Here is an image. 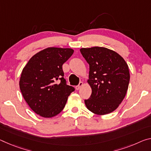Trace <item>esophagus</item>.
Wrapping results in <instances>:
<instances>
[{
    "label": "esophagus",
    "instance_id": "obj_1",
    "mask_svg": "<svg viewBox=\"0 0 151 151\" xmlns=\"http://www.w3.org/2000/svg\"><path fill=\"white\" fill-rule=\"evenodd\" d=\"M83 85V82H80L79 83V84H78L77 86H76V87H75V88L76 90H78L79 89V88L82 87V86Z\"/></svg>",
    "mask_w": 151,
    "mask_h": 151
}]
</instances>
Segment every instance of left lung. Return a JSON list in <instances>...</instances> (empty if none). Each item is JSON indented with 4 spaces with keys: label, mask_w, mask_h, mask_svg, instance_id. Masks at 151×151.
Here are the masks:
<instances>
[{
    "label": "left lung",
    "mask_w": 151,
    "mask_h": 151,
    "mask_svg": "<svg viewBox=\"0 0 151 151\" xmlns=\"http://www.w3.org/2000/svg\"><path fill=\"white\" fill-rule=\"evenodd\" d=\"M80 51L89 64L87 83L92 89L90 98L85 100L86 107L99 116L111 113L127 93L130 82L128 64L120 55L106 47H83Z\"/></svg>",
    "instance_id": "1"
}]
</instances>
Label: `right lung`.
Returning <instances> with one entry per match:
<instances>
[{"label": "right lung", "instance_id": "obj_1", "mask_svg": "<svg viewBox=\"0 0 151 151\" xmlns=\"http://www.w3.org/2000/svg\"><path fill=\"white\" fill-rule=\"evenodd\" d=\"M71 48L50 47L30 58L21 75L23 97L35 113L52 118L63 111L75 88L66 85L63 64L73 55Z\"/></svg>", "mask_w": 151, "mask_h": 151}]
</instances>
